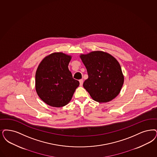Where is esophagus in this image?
<instances>
[{"mask_svg":"<svg viewBox=\"0 0 157 157\" xmlns=\"http://www.w3.org/2000/svg\"><path fill=\"white\" fill-rule=\"evenodd\" d=\"M79 83H80V86H82V85H83V80L82 79L79 80Z\"/></svg>","mask_w":157,"mask_h":157,"instance_id":"1","label":"esophagus"}]
</instances>
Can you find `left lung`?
Here are the masks:
<instances>
[{
  "mask_svg": "<svg viewBox=\"0 0 157 157\" xmlns=\"http://www.w3.org/2000/svg\"><path fill=\"white\" fill-rule=\"evenodd\" d=\"M80 57L88 75L83 86L92 98L99 103L113 100L119 94L124 83L119 62L103 51H93Z\"/></svg>",
  "mask_w": 157,
  "mask_h": 157,
  "instance_id": "obj_1",
  "label": "left lung"
}]
</instances>
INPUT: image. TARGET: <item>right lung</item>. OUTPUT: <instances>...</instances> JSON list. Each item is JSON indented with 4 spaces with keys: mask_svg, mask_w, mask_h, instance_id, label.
<instances>
[{
    "mask_svg": "<svg viewBox=\"0 0 157 157\" xmlns=\"http://www.w3.org/2000/svg\"><path fill=\"white\" fill-rule=\"evenodd\" d=\"M71 56L52 53L43 59L36 73V90L38 96L51 106H64L79 85L68 69Z\"/></svg>",
    "mask_w": 157,
    "mask_h": 157,
    "instance_id": "obj_1",
    "label": "right lung"
}]
</instances>
